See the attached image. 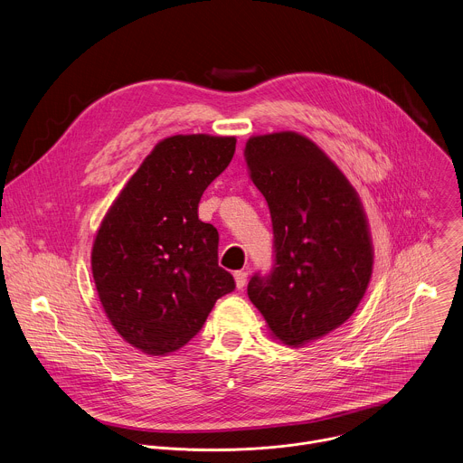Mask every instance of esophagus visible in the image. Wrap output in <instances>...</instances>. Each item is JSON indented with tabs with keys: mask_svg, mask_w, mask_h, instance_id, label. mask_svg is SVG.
Masks as SVG:
<instances>
[{
	"mask_svg": "<svg viewBox=\"0 0 463 463\" xmlns=\"http://www.w3.org/2000/svg\"><path fill=\"white\" fill-rule=\"evenodd\" d=\"M234 281H236L238 288H243L245 283H247V272L245 270H236L234 272Z\"/></svg>",
	"mask_w": 463,
	"mask_h": 463,
	"instance_id": "esophagus-1",
	"label": "esophagus"
}]
</instances>
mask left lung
I'll use <instances>...</instances> for the list:
<instances>
[{
	"mask_svg": "<svg viewBox=\"0 0 463 463\" xmlns=\"http://www.w3.org/2000/svg\"><path fill=\"white\" fill-rule=\"evenodd\" d=\"M245 160L272 222V267L247 294L272 335L303 345L345 324L373 274L362 203L326 154L305 136L276 132L247 141Z\"/></svg>",
	"mask_w": 463,
	"mask_h": 463,
	"instance_id": "left-lung-1",
	"label": "left lung"
}]
</instances>
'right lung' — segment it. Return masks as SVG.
<instances>
[{"label": "right lung", "mask_w": 463, "mask_h": 463, "mask_svg": "<svg viewBox=\"0 0 463 463\" xmlns=\"http://www.w3.org/2000/svg\"><path fill=\"white\" fill-rule=\"evenodd\" d=\"M234 137L191 134L160 141L107 213L92 276L114 329L162 356L194 338L218 298L236 288L218 265V231L198 218L205 189L229 167Z\"/></svg>", "instance_id": "right-lung-1"}]
</instances>
